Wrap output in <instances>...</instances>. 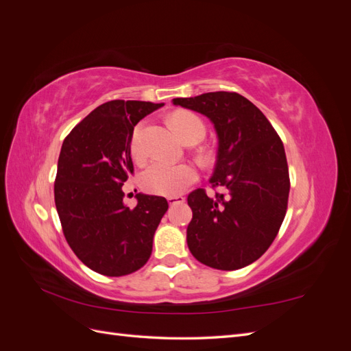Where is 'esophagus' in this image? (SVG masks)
I'll return each mask as SVG.
<instances>
[{
	"label": "esophagus",
	"mask_w": 351,
	"mask_h": 351,
	"mask_svg": "<svg viewBox=\"0 0 351 351\" xmlns=\"http://www.w3.org/2000/svg\"><path fill=\"white\" fill-rule=\"evenodd\" d=\"M167 200H168L169 205H177V204H183V202L186 200V197L177 195V196H168Z\"/></svg>",
	"instance_id": "1"
}]
</instances>
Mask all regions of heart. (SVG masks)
Returning a JSON list of instances; mask_svg holds the SVG:
<instances>
[{
    "instance_id": "b5f03b06",
    "label": "heart",
    "mask_w": 351,
    "mask_h": 351,
    "mask_svg": "<svg viewBox=\"0 0 351 351\" xmlns=\"http://www.w3.org/2000/svg\"><path fill=\"white\" fill-rule=\"evenodd\" d=\"M171 121L184 141L193 136H205V123L195 112L177 111L171 115ZM142 130L143 123H139L134 127L130 136L129 146L130 154L134 159H142L145 154L142 145ZM197 177V169L192 164H174L164 161V159H158V161L151 162L141 173L139 183L147 193L176 196L182 193L190 184H193Z\"/></svg>"
}]
</instances>
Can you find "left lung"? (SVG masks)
Listing matches in <instances>:
<instances>
[{"label":"left lung","mask_w":351,"mask_h":351,"mask_svg":"<svg viewBox=\"0 0 351 351\" xmlns=\"http://www.w3.org/2000/svg\"><path fill=\"white\" fill-rule=\"evenodd\" d=\"M173 102L206 115L218 134L210 184L222 193L209 197L205 189H196L187 196L193 210L187 246L210 268L247 267L277 237L289 205L282 141L256 105L237 92H209Z\"/></svg>","instance_id":"8db88e82"}]
</instances>
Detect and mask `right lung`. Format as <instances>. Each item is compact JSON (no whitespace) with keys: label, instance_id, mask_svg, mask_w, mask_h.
<instances>
[{"label":"right lung","instance_id":"obj_1","mask_svg":"<svg viewBox=\"0 0 351 351\" xmlns=\"http://www.w3.org/2000/svg\"><path fill=\"white\" fill-rule=\"evenodd\" d=\"M162 105L105 102L74 127L61 146L54 197L62 232L74 254L107 277L143 267L168 209L165 197L141 193L130 209L123 204L121 189L134 171L129 146L134 125Z\"/></svg>","mask_w":351,"mask_h":351}]
</instances>
